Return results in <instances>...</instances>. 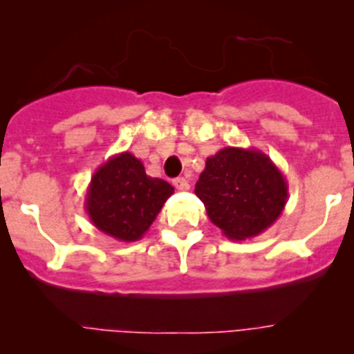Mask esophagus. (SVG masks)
I'll return each mask as SVG.
<instances>
[{
	"mask_svg": "<svg viewBox=\"0 0 354 354\" xmlns=\"http://www.w3.org/2000/svg\"><path fill=\"white\" fill-rule=\"evenodd\" d=\"M173 185L176 190H188V181L185 178H174Z\"/></svg>",
	"mask_w": 354,
	"mask_h": 354,
	"instance_id": "1",
	"label": "esophagus"
}]
</instances>
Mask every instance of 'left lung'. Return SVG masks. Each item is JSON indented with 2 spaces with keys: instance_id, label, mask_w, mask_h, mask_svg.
<instances>
[{
  "instance_id": "1",
  "label": "left lung",
  "mask_w": 354,
  "mask_h": 354,
  "mask_svg": "<svg viewBox=\"0 0 354 354\" xmlns=\"http://www.w3.org/2000/svg\"><path fill=\"white\" fill-rule=\"evenodd\" d=\"M195 194L230 240L243 241L272 226L288 202V181L259 149L224 147L207 157Z\"/></svg>"
}]
</instances>
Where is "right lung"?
Returning a JSON list of instances; mask_svg holds the SVG:
<instances>
[{
	"instance_id": "add662e5",
	"label": "right lung",
	"mask_w": 354,
	"mask_h": 354,
	"mask_svg": "<svg viewBox=\"0 0 354 354\" xmlns=\"http://www.w3.org/2000/svg\"><path fill=\"white\" fill-rule=\"evenodd\" d=\"M173 192L167 181L147 176L140 159L120 152L92 174L85 210L99 231L130 243L147 233Z\"/></svg>"
}]
</instances>
